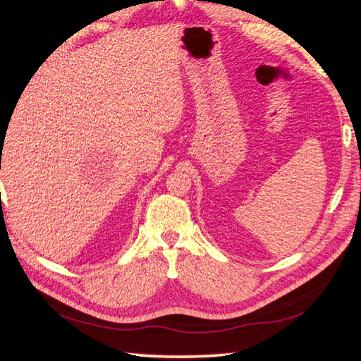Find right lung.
<instances>
[{
  "mask_svg": "<svg viewBox=\"0 0 361 361\" xmlns=\"http://www.w3.org/2000/svg\"><path fill=\"white\" fill-rule=\"evenodd\" d=\"M1 145H3V143H1Z\"/></svg>",
  "mask_w": 361,
  "mask_h": 361,
  "instance_id": "1",
  "label": "right lung"
}]
</instances>
